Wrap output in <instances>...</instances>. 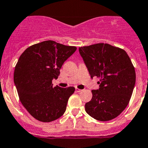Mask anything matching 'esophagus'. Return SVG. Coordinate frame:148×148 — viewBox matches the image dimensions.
Listing matches in <instances>:
<instances>
[{
  "mask_svg": "<svg viewBox=\"0 0 148 148\" xmlns=\"http://www.w3.org/2000/svg\"><path fill=\"white\" fill-rule=\"evenodd\" d=\"M75 90H76V92H80L82 91V90H80V89L77 88V87H76Z\"/></svg>",
  "mask_w": 148,
  "mask_h": 148,
  "instance_id": "esophagus-1",
  "label": "esophagus"
}]
</instances>
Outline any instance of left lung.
Wrapping results in <instances>:
<instances>
[{
	"instance_id": "left-lung-1",
	"label": "left lung",
	"mask_w": 148,
	"mask_h": 148,
	"mask_svg": "<svg viewBox=\"0 0 148 148\" xmlns=\"http://www.w3.org/2000/svg\"><path fill=\"white\" fill-rule=\"evenodd\" d=\"M90 77L99 78L86 112L101 121L114 119L130 103L136 81L134 67L127 52L107 43L79 48Z\"/></svg>"
}]
</instances>
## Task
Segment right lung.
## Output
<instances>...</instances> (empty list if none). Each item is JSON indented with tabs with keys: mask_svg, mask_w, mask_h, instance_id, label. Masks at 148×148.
<instances>
[{
	"mask_svg": "<svg viewBox=\"0 0 148 148\" xmlns=\"http://www.w3.org/2000/svg\"><path fill=\"white\" fill-rule=\"evenodd\" d=\"M53 40L27 48L20 56L14 73V81L21 104L34 119L51 122L63 116L74 87H53L64 61L76 51Z\"/></svg>",
	"mask_w": 148,
	"mask_h": 148,
	"instance_id": "1",
	"label": "right lung"
}]
</instances>
